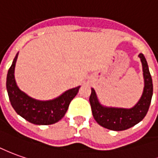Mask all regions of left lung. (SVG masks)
Returning <instances> with one entry per match:
<instances>
[{"label": "left lung", "mask_w": 158, "mask_h": 158, "mask_svg": "<svg viewBox=\"0 0 158 158\" xmlns=\"http://www.w3.org/2000/svg\"><path fill=\"white\" fill-rule=\"evenodd\" d=\"M138 57L142 63L144 86L140 99L133 107L122 108L104 106L98 100L95 90L92 88L89 101L93 118L102 127L116 131H124L138 124L146 116L153 95V84L145 57L143 53H140Z\"/></svg>", "instance_id": "left-lung-1"}]
</instances>
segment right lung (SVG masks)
<instances>
[{
	"label": "right lung",
	"mask_w": 158,
	"mask_h": 158,
	"mask_svg": "<svg viewBox=\"0 0 158 158\" xmlns=\"http://www.w3.org/2000/svg\"><path fill=\"white\" fill-rule=\"evenodd\" d=\"M19 52L15 57L7 75V91L14 110L27 121L38 125L57 123L65 116L79 87L72 88L51 100H38L28 96L18 87L15 78V68Z\"/></svg>",
	"instance_id": "1"
}]
</instances>
